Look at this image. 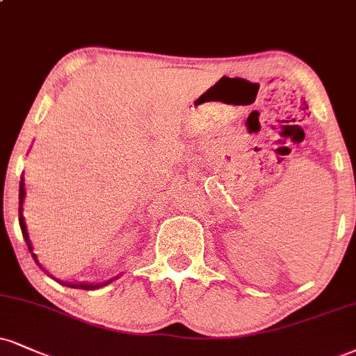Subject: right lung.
Wrapping results in <instances>:
<instances>
[{"label": "right lung", "instance_id": "1", "mask_svg": "<svg viewBox=\"0 0 356 356\" xmlns=\"http://www.w3.org/2000/svg\"><path fill=\"white\" fill-rule=\"evenodd\" d=\"M24 194H26V191H24V177H21V181H19V227H21V232H23V237H24V242H26V245H28V248H29V252H31V257L34 259V262H36L38 265H40L41 267V264H40V260H38V257H36V254H33V245H31V241H29V235H28V229H26V222H24V216H23V202H24ZM115 278L118 277H114V278H109V280H106V282H101V284H67V282H61V280H58L59 284L61 285H66V286H71V289H83V290H96V289H101V286H104V285H108V284H111V282L113 280H115Z\"/></svg>", "mask_w": 356, "mask_h": 356}]
</instances>
